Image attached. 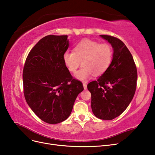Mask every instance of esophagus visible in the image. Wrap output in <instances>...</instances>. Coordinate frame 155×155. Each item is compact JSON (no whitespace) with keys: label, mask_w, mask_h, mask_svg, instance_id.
<instances>
[{"label":"esophagus","mask_w":155,"mask_h":155,"mask_svg":"<svg viewBox=\"0 0 155 155\" xmlns=\"http://www.w3.org/2000/svg\"><path fill=\"white\" fill-rule=\"evenodd\" d=\"M83 88L85 90H86V89L87 88V84L85 83H83Z\"/></svg>","instance_id":"34e87169"}]
</instances>
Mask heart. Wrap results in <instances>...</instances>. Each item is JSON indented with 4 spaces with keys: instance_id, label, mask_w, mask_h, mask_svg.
I'll use <instances>...</instances> for the list:
<instances>
[{
    "instance_id": "obj_1",
    "label": "heart",
    "mask_w": 155,
    "mask_h": 155,
    "mask_svg": "<svg viewBox=\"0 0 155 155\" xmlns=\"http://www.w3.org/2000/svg\"><path fill=\"white\" fill-rule=\"evenodd\" d=\"M74 51H67L63 55V62L70 72L74 73L80 66L83 67L75 74L77 79L87 81L94 74L100 76L109 68L112 60V48L107 43L100 44L91 39H83L76 45Z\"/></svg>"
}]
</instances>
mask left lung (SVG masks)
I'll use <instances>...</instances> for the list:
<instances>
[{
  "label": "left lung",
  "instance_id": "left-lung-1",
  "mask_svg": "<svg viewBox=\"0 0 155 155\" xmlns=\"http://www.w3.org/2000/svg\"><path fill=\"white\" fill-rule=\"evenodd\" d=\"M113 48L111 64L97 81L89 83L91 108L97 118L110 120L120 116L132 101L137 88V70L132 55L116 37L100 35Z\"/></svg>",
  "mask_w": 155,
  "mask_h": 155
}]
</instances>
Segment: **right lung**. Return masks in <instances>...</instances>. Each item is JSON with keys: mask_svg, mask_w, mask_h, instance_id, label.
<instances>
[{"mask_svg": "<svg viewBox=\"0 0 155 155\" xmlns=\"http://www.w3.org/2000/svg\"><path fill=\"white\" fill-rule=\"evenodd\" d=\"M67 35L42 38L26 58L23 69L24 94L28 105L46 123L56 124L71 114L83 84L73 79L63 62Z\"/></svg>", "mask_w": 155, "mask_h": 155, "instance_id": "1", "label": "right lung"}]
</instances>
